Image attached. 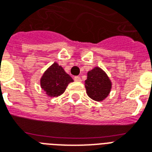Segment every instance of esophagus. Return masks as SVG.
Returning <instances> with one entry per match:
<instances>
[{
    "label": "esophagus",
    "instance_id": "1",
    "mask_svg": "<svg viewBox=\"0 0 152 152\" xmlns=\"http://www.w3.org/2000/svg\"><path fill=\"white\" fill-rule=\"evenodd\" d=\"M74 80H75V81L80 82V81H81V79H80V76H75V77H74Z\"/></svg>",
    "mask_w": 152,
    "mask_h": 152
}]
</instances>
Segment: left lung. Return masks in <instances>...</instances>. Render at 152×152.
I'll return each instance as SVG.
<instances>
[{"label": "left lung", "instance_id": "8db88e82", "mask_svg": "<svg viewBox=\"0 0 152 152\" xmlns=\"http://www.w3.org/2000/svg\"><path fill=\"white\" fill-rule=\"evenodd\" d=\"M85 86L88 96L91 99L96 102H102L110 93L112 82L103 69L95 67L88 72Z\"/></svg>", "mask_w": 152, "mask_h": 152}]
</instances>
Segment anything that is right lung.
I'll return each instance as SVG.
<instances>
[{
  "label": "right lung",
  "instance_id": "right-lung-1",
  "mask_svg": "<svg viewBox=\"0 0 152 152\" xmlns=\"http://www.w3.org/2000/svg\"><path fill=\"white\" fill-rule=\"evenodd\" d=\"M72 78L57 63H54L42 74L40 86L48 96H58L64 93Z\"/></svg>",
  "mask_w": 152,
  "mask_h": 152
}]
</instances>
